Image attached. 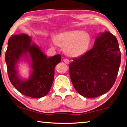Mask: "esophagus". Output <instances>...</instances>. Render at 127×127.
Segmentation results:
<instances>
[{
  "label": "esophagus",
  "instance_id": "34e87169",
  "mask_svg": "<svg viewBox=\"0 0 127 127\" xmlns=\"http://www.w3.org/2000/svg\"><path fill=\"white\" fill-rule=\"evenodd\" d=\"M63 61H64V63H65L66 64H68V63H69V60L68 59H66V58L64 59H63Z\"/></svg>",
  "mask_w": 127,
  "mask_h": 127
}]
</instances>
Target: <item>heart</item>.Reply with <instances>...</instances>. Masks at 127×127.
I'll return each instance as SVG.
<instances>
[{"label":"heart","instance_id":"b5f03b06","mask_svg":"<svg viewBox=\"0 0 127 127\" xmlns=\"http://www.w3.org/2000/svg\"><path fill=\"white\" fill-rule=\"evenodd\" d=\"M55 40L56 44L64 47V51L68 55L77 56L86 51L90 36L88 33L82 31H72L59 34Z\"/></svg>","mask_w":127,"mask_h":127}]
</instances>
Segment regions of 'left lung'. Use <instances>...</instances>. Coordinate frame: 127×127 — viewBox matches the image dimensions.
Wrapping results in <instances>:
<instances>
[{
  "label": "left lung",
  "mask_w": 127,
  "mask_h": 127,
  "mask_svg": "<svg viewBox=\"0 0 127 127\" xmlns=\"http://www.w3.org/2000/svg\"><path fill=\"white\" fill-rule=\"evenodd\" d=\"M69 64V76L78 93L94 98L108 92L118 74L121 52L116 37L108 31L101 33L94 47Z\"/></svg>",
  "instance_id": "8db88e82"
}]
</instances>
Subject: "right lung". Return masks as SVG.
I'll return each mask as SVG.
<instances>
[{
    "label": "right lung",
    "mask_w": 127,
    "mask_h": 127,
    "mask_svg": "<svg viewBox=\"0 0 127 127\" xmlns=\"http://www.w3.org/2000/svg\"><path fill=\"white\" fill-rule=\"evenodd\" d=\"M27 52L31 56L33 72L28 81L23 82L17 74L15 64ZM5 57L9 79L19 92L32 98H40L48 94L54 81L55 67L61 61L60 55L47 58L38 47L31 44L30 37L21 33L9 37Z\"/></svg>",
    "instance_id": "obj_1"
}]
</instances>
